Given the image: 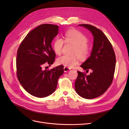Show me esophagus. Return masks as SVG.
I'll list each match as a JSON object with an SVG mask.
<instances>
[{"label":"esophagus","instance_id":"34e87169","mask_svg":"<svg viewBox=\"0 0 129 129\" xmlns=\"http://www.w3.org/2000/svg\"><path fill=\"white\" fill-rule=\"evenodd\" d=\"M70 70H71L70 68H69V67H64V72H68V71H69Z\"/></svg>","mask_w":129,"mask_h":129}]
</instances>
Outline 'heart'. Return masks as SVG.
I'll return each mask as SVG.
<instances>
[{"mask_svg": "<svg viewBox=\"0 0 129 129\" xmlns=\"http://www.w3.org/2000/svg\"><path fill=\"white\" fill-rule=\"evenodd\" d=\"M65 41L75 45L73 54L80 57H85L89 52V47L87 43L86 37L79 31L70 30L65 34ZM64 44L63 39L59 37L55 38L53 44V50L56 54L59 55L62 52ZM57 64L67 67H73L79 63L78 59L75 56L64 55L59 57L56 60Z\"/></svg>", "mask_w": 129, "mask_h": 129, "instance_id": "heart-1", "label": "heart"}]
</instances>
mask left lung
<instances>
[{
  "mask_svg": "<svg viewBox=\"0 0 129 129\" xmlns=\"http://www.w3.org/2000/svg\"><path fill=\"white\" fill-rule=\"evenodd\" d=\"M91 32L93 37L90 56L80 65L84 70L92 72L89 75L77 71L75 91L85 99H93L103 94L109 87L113 79L116 56L111 44L105 34L90 24H79Z\"/></svg>",
  "mask_w": 129,
  "mask_h": 129,
  "instance_id": "obj_1",
  "label": "left lung"
}]
</instances>
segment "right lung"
Segmentation results:
<instances>
[{
  "instance_id": "add662e5",
  "label": "right lung",
  "mask_w": 129,
  "mask_h": 129,
  "mask_svg": "<svg viewBox=\"0 0 129 129\" xmlns=\"http://www.w3.org/2000/svg\"><path fill=\"white\" fill-rule=\"evenodd\" d=\"M59 26L43 24L26 36L20 45L16 60L17 77L23 88L31 95L43 98L55 91L59 77L64 73L63 65L51 70H42L47 63L53 64L56 54L51 43Z\"/></svg>"
}]
</instances>
